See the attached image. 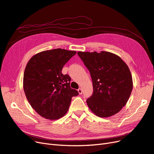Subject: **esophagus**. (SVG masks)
<instances>
[{
	"label": "esophagus",
	"instance_id": "1",
	"mask_svg": "<svg viewBox=\"0 0 154 154\" xmlns=\"http://www.w3.org/2000/svg\"><path fill=\"white\" fill-rule=\"evenodd\" d=\"M78 92L79 93V94H82V88H78Z\"/></svg>",
	"mask_w": 154,
	"mask_h": 154
}]
</instances>
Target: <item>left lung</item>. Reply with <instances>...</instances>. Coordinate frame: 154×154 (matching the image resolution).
I'll list each match as a JSON object with an SVG mask.
<instances>
[{
    "label": "left lung",
    "instance_id": "obj_1",
    "mask_svg": "<svg viewBox=\"0 0 154 154\" xmlns=\"http://www.w3.org/2000/svg\"><path fill=\"white\" fill-rule=\"evenodd\" d=\"M90 72L93 94L87 100L96 116L109 118L118 113L127 104L133 88L130 69L119 56L107 51H78Z\"/></svg>",
    "mask_w": 154,
    "mask_h": 154
}]
</instances>
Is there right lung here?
I'll return each mask as SVG.
<instances>
[{
  "label": "right lung",
  "mask_w": 154,
  "mask_h": 154,
  "mask_svg": "<svg viewBox=\"0 0 154 154\" xmlns=\"http://www.w3.org/2000/svg\"><path fill=\"white\" fill-rule=\"evenodd\" d=\"M75 51L55 49L32 56L24 72L23 88L31 107L40 116L57 120L66 115L73 96L78 92L70 87L71 78L63 74V66Z\"/></svg>",
  "instance_id": "1"
}]
</instances>
